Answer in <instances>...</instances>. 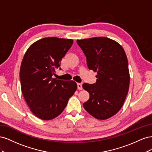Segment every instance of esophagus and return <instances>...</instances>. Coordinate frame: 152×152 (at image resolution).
<instances>
[{
  "label": "esophagus",
  "instance_id": "34e87169",
  "mask_svg": "<svg viewBox=\"0 0 152 152\" xmlns=\"http://www.w3.org/2000/svg\"><path fill=\"white\" fill-rule=\"evenodd\" d=\"M77 88L79 90H82V84L80 83H78L77 84Z\"/></svg>",
  "mask_w": 152,
  "mask_h": 152
}]
</instances>
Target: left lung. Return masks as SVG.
I'll list each match as a JSON object with an SVG mask.
<instances>
[{"label":"left lung","instance_id":"obj_1","mask_svg":"<svg viewBox=\"0 0 152 152\" xmlns=\"http://www.w3.org/2000/svg\"><path fill=\"white\" fill-rule=\"evenodd\" d=\"M89 70L97 72L94 84L84 83L89 99L83 104L86 111L99 120H106L121 109L130 83L127 58L115 40L98 37L78 39Z\"/></svg>","mask_w":152,"mask_h":152}]
</instances>
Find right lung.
<instances>
[{
  "label": "right lung",
  "mask_w": 152,
  "mask_h": 152,
  "mask_svg": "<svg viewBox=\"0 0 152 152\" xmlns=\"http://www.w3.org/2000/svg\"><path fill=\"white\" fill-rule=\"evenodd\" d=\"M73 42L72 39L55 37L40 39L30 45L23 58L22 93L31 112L42 120L60 115L77 90L75 82L52 77Z\"/></svg>",
  "instance_id": "1"
}]
</instances>
